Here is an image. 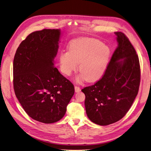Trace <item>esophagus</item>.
I'll return each mask as SVG.
<instances>
[{
	"label": "esophagus",
	"instance_id": "1",
	"mask_svg": "<svg viewBox=\"0 0 151 151\" xmlns=\"http://www.w3.org/2000/svg\"><path fill=\"white\" fill-rule=\"evenodd\" d=\"M75 92H79L81 91V89H80V87L76 86H75Z\"/></svg>",
	"mask_w": 151,
	"mask_h": 151
}]
</instances>
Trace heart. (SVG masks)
<instances>
[{"label": "heart", "mask_w": 151, "mask_h": 151, "mask_svg": "<svg viewBox=\"0 0 151 151\" xmlns=\"http://www.w3.org/2000/svg\"><path fill=\"white\" fill-rule=\"evenodd\" d=\"M111 51L109 47L96 39L81 38L71 42L68 51L59 54L60 70L70 76L80 63L79 70L81 73L79 81H98L104 75L110 60Z\"/></svg>", "instance_id": "heart-1"}]
</instances>
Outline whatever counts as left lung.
<instances>
[{
	"label": "left lung",
	"instance_id": "1",
	"mask_svg": "<svg viewBox=\"0 0 151 151\" xmlns=\"http://www.w3.org/2000/svg\"><path fill=\"white\" fill-rule=\"evenodd\" d=\"M117 47L105 74L96 84L81 90L86 114L93 123L108 125L126 114L135 99L140 83L138 55L129 38L115 32Z\"/></svg>",
	"mask_w": 151,
	"mask_h": 151
}]
</instances>
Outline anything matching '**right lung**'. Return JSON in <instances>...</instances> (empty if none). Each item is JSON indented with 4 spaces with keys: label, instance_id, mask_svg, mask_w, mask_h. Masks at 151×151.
<instances>
[{
    "label": "right lung",
    "instance_id": "right-lung-1",
    "mask_svg": "<svg viewBox=\"0 0 151 151\" xmlns=\"http://www.w3.org/2000/svg\"><path fill=\"white\" fill-rule=\"evenodd\" d=\"M60 29L29 34L15 53L13 87L26 113L38 122L51 124L64 116L75 93L73 84L54 67Z\"/></svg>",
    "mask_w": 151,
    "mask_h": 151
}]
</instances>
